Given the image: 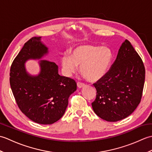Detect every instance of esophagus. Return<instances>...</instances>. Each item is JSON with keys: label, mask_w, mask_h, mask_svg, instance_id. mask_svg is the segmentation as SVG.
<instances>
[{"label": "esophagus", "mask_w": 152, "mask_h": 152, "mask_svg": "<svg viewBox=\"0 0 152 152\" xmlns=\"http://www.w3.org/2000/svg\"><path fill=\"white\" fill-rule=\"evenodd\" d=\"M85 86V85L83 84V83H80V82H78L77 83V87H78V88H79V89H80V88H83V87Z\"/></svg>", "instance_id": "obj_1"}]
</instances>
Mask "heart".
<instances>
[{"instance_id":"b5f03b06","label":"heart","mask_w":152,"mask_h":152,"mask_svg":"<svg viewBox=\"0 0 152 152\" xmlns=\"http://www.w3.org/2000/svg\"><path fill=\"white\" fill-rule=\"evenodd\" d=\"M114 54L109 48L91 44H82L74 48L71 56L61 58L63 72L71 76L80 66V72L91 82L102 79L110 69Z\"/></svg>"}]
</instances>
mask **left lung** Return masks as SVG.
Returning <instances> with one entry per match:
<instances>
[{
    "label": "left lung",
    "instance_id": "obj_1",
    "mask_svg": "<svg viewBox=\"0 0 152 152\" xmlns=\"http://www.w3.org/2000/svg\"><path fill=\"white\" fill-rule=\"evenodd\" d=\"M145 81V68L129 41L125 40L107 74L94 83L96 96L93 111L107 121L128 117L140 102Z\"/></svg>",
    "mask_w": 152,
    "mask_h": 152
}]
</instances>
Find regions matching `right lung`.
<instances>
[{
  "label": "right lung",
  "mask_w": 152,
  "mask_h": 152,
  "mask_svg": "<svg viewBox=\"0 0 152 152\" xmlns=\"http://www.w3.org/2000/svg\"><path fill=\"white\" fill-rule=\"evenodd\" d=\"M49 54V48L40 37L31 38L24 44L12 64L10 83L13 95L23 114L35 123L50 125L64 115L69 98L76 90L74 80L59 74L57 64L42 60ZM38 60L40 72L33 75L25 63Z\"/></svg>",
  "instance_id": "obj_1"
}]
</instances>
